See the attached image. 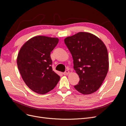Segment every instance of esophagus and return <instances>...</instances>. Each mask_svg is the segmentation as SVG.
Here are the masks:
<instances>
[{"instance_id":"obj_1","label":"esophagus","mask_w":126,"mask_h":126,"mask_svg":"<svg viewBox=\"0 0 126 126\" xmlns=\"http://www.w3.org/2000/svg\"><path fill=\"white\" fill-rule=\"evenodd\" d=\"M69 73H70L69 71H68V70H66L65 72H63V75H68L69 74Z\"/></svg>"}]
</instances>
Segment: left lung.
<instances>
[{
    "label": "left lung",
    "instance_id": "obj_1",
    "mask_svg": "<svg viewBox=\"0 0 126 126\" xmlns=\"http://www.w3.org/2000/svg\"><path fill=\"white\" fill-rule=\"evenodd\" d=\"M64 41L72 55L74 68L80 78L75 88L83 94L96 92L109 69L106 45L98 37L86 32H79L66 38Z\"/></svg>",
    "mask_w": 126,
    "mask_h": 126
}]
</instances>
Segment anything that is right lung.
<instances>
[{
	"instance_id": "obj_1",
	"label": "right lung",
	"mask_w": 126,
	"mask_h": 126,
	"mask_svg": "<svg viewBox=\"0 0 126 126\" xmlns=\"http://www.w3.org/2000/svg\"><path fill=\"white\" fill-rule=\"evenodd\" d=\"M58 38L38 36L29 39L18 52L17 63L26 85L36 93L44 94L52 90L60 76L52 70L50 53Z\"/></svg>"
}]
</instances>
